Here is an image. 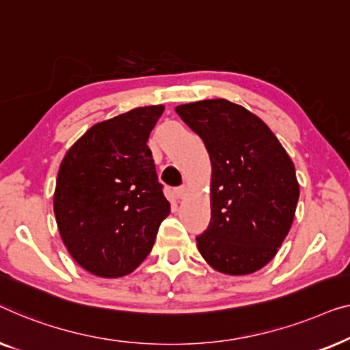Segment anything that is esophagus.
I'll return each instance as SVG.
<instances>
[{"label":"esophagus","instance_id":"1","mask_svg":"<svg viewBox=\"0 0 350 350\" xmlns=\"http://www.w3.org/2000/svg\"><path fill=\"white\" fill-rule=\"evenodd\" d=\"M174 193H176L177 198H182V196H184V195L187 193V187H185V185H180V187H177V189L174 190Z\"/></svg>","mask_w":350,"mask_h":350}]
</instances>
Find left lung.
Segmentation results:
<instances>
[{"mask_svg": "<svg viewBox=\"0 0 350 350\" xmlns=\"http://www.w3.org/2000/svg\"><path fill=\"white\" fill-rule=\"evenodd\" d=\"M203 139L211 179V222L196 236L214 269L231 275L258 271L278 252L299 198L295 166L265 122L226 100L176 107Z\"/></svg>", "mask_w": 350, "mask_h": 350, "instance_id": "1", "label": "left lung"}]
</instances>
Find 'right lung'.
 I'll list each match as a JSON object with an SVG mask.
<instances>
[{"instance_id":"1","label":"right lung","mask_w":350,"mask_h":350,"mask_svg":"<svg viewBox=\"0 0 350 350\" xmlns=\"http://www.w3.org/2000/svg\"><path fill=\"white\" fill-rule=\"evenodd\" d=\"M163 111L136 107L100 122L62 161L53 213L68 252L88 273L130 274L149 255L170 214L147 147Z\"/></svg>"}]
</instances>
